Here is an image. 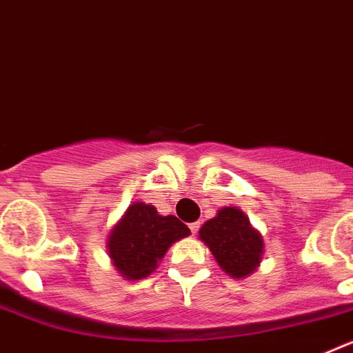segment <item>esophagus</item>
I'll return each mask as SVG.
<instances>
[{"mask_svg":"<svg viewBox=\"0 0 353 353\" xmlns=\"http://www.w3.org/2000/svg\"><path fill=\"white\" fill-rule=\"evenodd\" d=\"M199 226H201V223H191V224H189V228H191V233H192V235H196V233L199 232Z\"/></svg>","mask_w":353,"mask_h":353,"instance_id":"obj_1","label":"esophagus"}]
</instances>
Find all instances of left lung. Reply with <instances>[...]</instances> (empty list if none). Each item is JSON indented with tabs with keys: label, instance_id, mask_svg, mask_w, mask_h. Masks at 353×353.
<instances>
[{
	"label": "left lung",
	"instance_id": "left-lung-1",
	"mask_svg": "<svg viewBox=\"0 0 353 353\" xmlns=\"http://www.w3.org/2000/svg\"><path fill=\"white\" fill-rule=\"evenodd\" d=\"M199 239L210 248L221 269L233 277H245L256 269L263 254V240L249 219L235 207L219 210L199 230Z\"/></svg>",
	"mask_w": 353,
	"mask_h": 353
}]
</instances>
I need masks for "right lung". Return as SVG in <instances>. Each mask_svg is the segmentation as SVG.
Segmentation results:
<instances>
[{
    "instance_id": "right-lung-1",
    "label": "right lung",
    "mask_w": 353,
    "mask_h": 353,
    "mask_svg": "<svg viewBox=\"0 0 353 353\" xmlns=\"http://www.w3.org/2000/svg\"><path fill=\"white\" fill-rule=\"evenodd\" d=\"M191 230L174 215H159L155 207L134 203L108 240L109 256L127 279H143L157 267L170 245Z\"/></svg>"
}]
</instances>
